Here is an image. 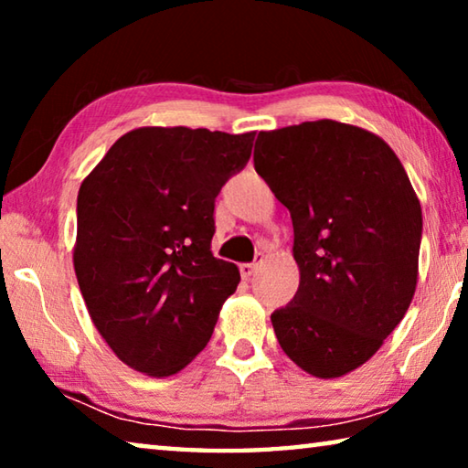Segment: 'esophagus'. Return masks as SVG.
<instances>
[{
    "mask_svg": "<svg viewBox=\"0 0 468 468\" xmlns=\"http://www.w3.org/2000/svg\"><path fill=\"white\" fill-rule=\"evenodd\" d=\"M262 260H264V253H258V256H256V260H253V262H245V264H241V266H239L241 276H243L245 281H250V279H251L253 272L258 271V266L262 264Z\"/></svg>",
    "mask_w": 468,
    "mask_h": 468,
    "instance_id": "esophagus-1",
    "label": "esophagus"
}]
</instances>
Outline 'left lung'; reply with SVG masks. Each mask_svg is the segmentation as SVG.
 <instances>
[{
    "mask_svg": "<svg viewBox=\"0 0 468 468\" xmlns=\"http://www.w3.org/2000/svg\"><path fill=\"white\" fill-rule=\"evenodd\" d=\"M258 176L292 220L299 289L271 320L287 357L322 379L378 353L413 301L421 204L399 156L332 120L260 132Z\"/></svg>",
    "mask_w": 468,
    "mask_h": 468,
    "instance_id": "8db88e82",
    "label": "left lung"
}]
</instances>
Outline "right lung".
<instances>
[{"mask_svg": "<svg viewBox=\"0 0 468 468\" xmlns=\"http://www.w3.org/2000/svg\"><path fill=\"white\" fill-rule=\"evenodd\" d=\"M256 132L136 128L78 192L74 271L99 335L153 378L184 369L212 336L239 268L212 256L215 197Z\"/></svg>", "mask_w": 468, "mask_h": 468, "instance_id": "1", "label": "right lung"}]
</instances>
